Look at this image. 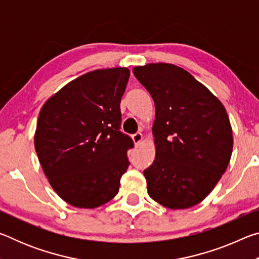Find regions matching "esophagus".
Listing matches in <instances>:
<instances>
[{
  "label": "esophagus",
  "mask_w": 259,
  "mask_h": 259,
  "mask_svg": "<svg viewBox=\"0 0 259 259\" xmlns=\"http://www.w3.org/2000/svg\"><path fill=\"white\" fill-rule=\"evenodd\" d=\"M133 140L136 145H138V144H140V142L143 140V135L140 133H136L135 135H133Z\"/></svg>",
  "instance_id": "esophagus-1"
}]
</instances>
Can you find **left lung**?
I'll list each match as a JSON object with an SVG mask.
<instances>
[{"instance_id":"obj_1","label":"left lung","mask_w":259,"mask_h":259,"mask_svg":"<svg viewBox=\"0 0 259 259\" xmlns=\"http://www.w3.org/2000/svg\"><path fill=\"white\" fill-rule=\"evenodd\" d=\"M133 72L155 105V159L144 170L147 192L163 207L200 203L229 165L233 136L219 99L172 64L136 66Z\"/></svg>"}]
</instances>
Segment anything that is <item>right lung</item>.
<instances>
[{
    "label": "right lung",
    "mask_w": 259,
    "mask_h": 259,
    "mask_svg": "<svg viewBox=\"0 0 259 259\" xmlns=\"http://www.w3.org/2000/svg\"><path fill=\"white\" fill-rule=\"evenodd\" d=\"M130 72L96 69L49 98L38 115L35 151L50 185L77 208L94 209L117 194L134 147L122 134L121 98Z\"/></svg>",
    "instance_id": "1"
}]
</instances>
